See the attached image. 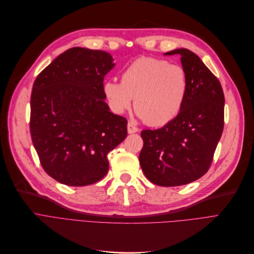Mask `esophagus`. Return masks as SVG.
Returning <instances> with one entry per match:
<instances>
[{
    "mask_svg": "<svg viewBox=\"0 0 254 254\" xmlns=\"http://www.w3.org/2000/svg\"><path fill=\"white\" fill-rule=\"evenodd\" d=\"M127 130H128V133H135V132L138 131V128L135 125L129 122L127 125Z\"/></svg>",
    "mask_w": 254,
    "mask_h": 254,
    "instance_id": "34e87169",
    "label": "esophagus"
}]
</instances>
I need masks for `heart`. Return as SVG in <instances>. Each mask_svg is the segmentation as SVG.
I'll return each mask as SVG.
<instances>
[{
	"label": "heart",
	"mask_w": 254,
	"mask_h": 254,
	"mask_svg": "<svg viewBox=\"0 0 254 254\" xmlns=\"http://www.w3.org/2000/svg\"><path fill=\"white\" fill-rule=\"evenodd\" d=\"M103 93L114 113H125L134 99L135 111L144 122L163 126L182 110L188 93V77L182 66L140 57L126 67L121 82L106 80Z\"/></svg>",
	"instance_id": "b5f03b06"
}]
</instances>
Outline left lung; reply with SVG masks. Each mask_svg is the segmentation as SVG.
<instances>
[{
	"mask_svg": "<svg viewBox=\"0 0 254 254\" xmlns=\"http://www.w3.org/2000/svg\"><path fill=\"white\" fill-rule=\"evenodd\" d=\"M180 55L188 93L179 115L162 128L141 131V170L153 184L173 187L194 182L208 172L224 126L221 84L201 60L186 48Z\"/></svg>",
	"mask_w": 254,
	"mask_h": 254,
	"instance_id": "8db88e82",
	"label": "left lung"
}]
</instances>
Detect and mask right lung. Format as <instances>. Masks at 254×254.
I'll use <instances>...</instances> for the list:
<instances>
[{
	"mask_svg": "<svg viewBox=\"0 0 254 254\" xmlns=\"http://www.w3.org/2000/svg\"><path fill=\"white\" fill-rule=\"evenodd\" d=\"M115 67L102 51L72 47L36 78L30 131L48 176L68 186H86L108 172L107 154L127 136V120L104 102V76Z\"/></svg>",
	"mask_w": 254,
	"mask_h": 254,
	"instance_id": "obj_1",
	"label": "right lung"
}]
</instances>
